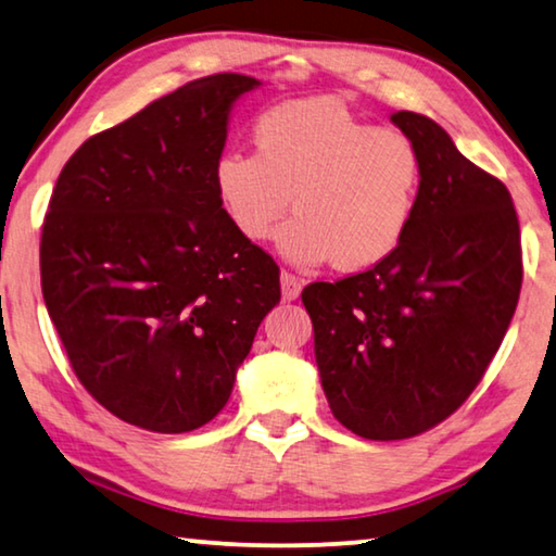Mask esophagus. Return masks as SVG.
<instances>
[{
  "instance_id": "1",
  "label": "esophagus",
  "mask_w": 556,
  "mask_h": 556,
  "mask_svg": "<svg viewBox=\"0 0 556 556\" xmlns=\"http://www.w3.org/2000/svg\"><path fill=\"white\" fill-rule=\"evenodd\" d=\"M279 279H281V299H285V302H294L299 292H302V279L287 269L281 271Z\"/></svg>"
}]
</instances>
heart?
Returning <instances> with one entry per match:
<instances>
[{
  "label": "heart",
  "mask_w": 556,
  "mask_h": 556,
  "mask_svg": "<svg viewBox=\"0 0 556 556\" xmlns=\"http://www.w3.org/2000/svg\"><path fill=\"white\" fill-rule=\"evenodd\" d=\"M252 143L254 153L232 148L213 165L217 205L247 242L269 240L292 198L277 247L296 267L361 271L399 250L422 188L408 134L374 128L333 96H306L264 109Z\"/></svg>",
  "instance_id": "1"
}]
</instances>
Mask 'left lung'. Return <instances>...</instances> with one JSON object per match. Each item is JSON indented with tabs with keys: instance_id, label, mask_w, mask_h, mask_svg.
Instances as JSON below:
<instances>
[{
	"instance_id": "obj_1",
	"label": "left lung",
	"mask_w": 556,
	"mask_h": 556,
	"mask_svg": "<svg viewBox=\"0 0 556 556\" xmlns=\"http://www.w3.org/2000/svg\"><path fill=\"white\" fill-rule=\"evenodd\" d=\"M391 121L422 155L408 235L371 269L302 292L333 418L368 440L413 438L453 416L495 358L522 289L505 182L435 121L413 111Z\"/></svg>"
}]
</instances>
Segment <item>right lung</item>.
<instances>
[{
	"label": "right lung",
	"instance_id": "obj_1",
	"mask_svg": "<svg viewBox=\"0 0 556 556\" xmlns=\"http://www.w3.org/2000/svg\"><path fill=\"white\" fill-rule=\"evenodd\" d=\"M260 86L213 74L148 103L68 157L41 227V292L84 389L153 433H188L232 393L279 267L235 232L213 165Z\"/></svg>",
	"mask_w": 556,
	"mask_h": 556
}]
</instances>
